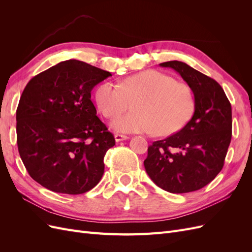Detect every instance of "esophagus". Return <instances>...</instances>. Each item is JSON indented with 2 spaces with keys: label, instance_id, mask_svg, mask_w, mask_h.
<instances>
[{
  "label": "esophagus",
  "instance_id": "esophagus-1",
  "mask_svg": "<svg viewBox=\"0 0 252 252\" xmlns=\"http://www.w3.org/2000/svg\"><path fill=\"white\" fill-rule=\"evenodd\" d=\"M128 139H129L128 135H124V134H114V140H116V142L125 141V140H128Z\"/></svg>",
  "mask_w": 252,
  "mask_h": 252
}]
</instances>
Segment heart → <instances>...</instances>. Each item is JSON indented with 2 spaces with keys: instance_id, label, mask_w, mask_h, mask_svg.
Masks as SVG:
<instances>
[{
  "instance_id": "1",
  "label": "heart",
  "mask_w": 252,
  "mask_h": 252,
  "mask_svg": "<svg viewBox=\"0 0 252 252\" xmlns=\"http://www.w3.org/2000/svg\"><path fill=\"white\" fill-rule=\"evenodd\" d=\"M95 102L104 117L112 119L116 131L171 134L184 127L194 111V94L187 84L158 70L130 75L119 85L104 82L95 90Z\"/></svg>"
}]
</instances>
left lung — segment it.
I'll return each mask as SVG.
<instances>
[{
    "label": "left lung",
    "instance_id": "8db88e82",
    "mask_svg": "<svg viewBox=\"0 0 252 252\" xmlns=\"http://www.w3.org/2000/svg\"><path fill=\"white\" fill-rule=\"evenodd\" d=\"M159 66L172 68L192 89L194 113L180 131L150 145L145 169L166 191H195L223 168L231 141V105L217 81L186 63L169 61Z\"/></svg>",
    "mask_w": 252,
    "mask_h": 252
}]
</instances>
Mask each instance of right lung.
Listing matches in <instances>:
<instances>
[{
    "label": "right lung",
    "mask_w": 252,
    "mask_h": 252,
    "mask_svg": "<svg viewBox=\"0 0 252 252\" xmlns=\"http://www.w3.org/2000/svg\"><path fill=\"white\" fill-rule=\"evenodd\" d=\"M108 77L68 60L28 82L17 109V143L29 175L43 187L81 194L102 179L104 157L116 140L96 117L90 93Z\"/></svg>",
    "instance_id": "1"
}]
</instances>
